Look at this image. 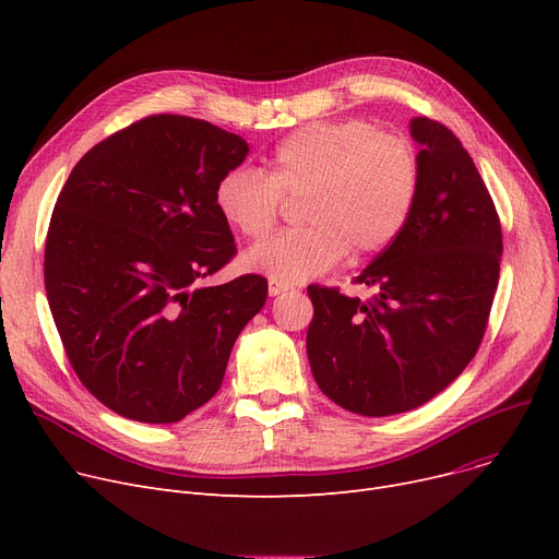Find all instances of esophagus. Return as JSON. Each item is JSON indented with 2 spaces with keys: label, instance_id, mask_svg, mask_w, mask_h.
I'll return each instance as SVG.
<instances>
[{
  "label": "esophagus",
  "instance_id": "1",
  "mask_svg": "<svg viewBox=\"0 0 559 559\" xmlns=\"http://www.w3.org/2000/svg\"><path fill=\"white\" fill-rule=\"evenodd\" d=\"M270 297H278V295H285V292H289L292 287L285 285V283H278V281H270Z\"/></svg>",
  "mask_w": 559,
  "mask_h": 559
}]
</instances>
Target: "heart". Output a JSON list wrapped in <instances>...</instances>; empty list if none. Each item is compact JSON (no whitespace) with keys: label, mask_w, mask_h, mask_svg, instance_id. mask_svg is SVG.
<instances>
[{"label":"heart","mask_w":559,"mask_h":559,"mask_svg":"<svg viewBox=\"0 0 559 559\" xmlns=\"http://www.w3.org/2000/svg\"><path fill=\"white\" fill-rule=\"evenodd\" d=\"M419 186L421 163L407 138L362 120L314 122L276 146L267 171H226L215 205L228 226L255 240L274 228L283 197H304L308 226L274 235L242 258L247 270L292 285L329 272L348 251L365 258L390 247L413 215Z\"/></svg>","instance_id":"b5f03b06"}]
</instances>
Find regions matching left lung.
Instances as JSON below:
<instances>
[{
  "instance_id": "8db88e82",
  "label": "left lung",
  "mask_w": 559,
  "mask_h": 559,
  "mask_svg": "<svg viewBox=\"0 0 559 559\" xmlns=\"http://www.w3.org/2000/svg\"><path fill=\"white\" fill-rule=\"evenodd\" d=\"M419 197L399 238L356 283L373 301L310 285L306 348L319 390L348 413L390 417L447 390L483 342L503 235L480 174L444 127L413 117Z\"/></svg>"
}]
</instances>
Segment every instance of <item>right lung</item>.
Instances as JSON below:
<instances>
[{"label": "right lung", "mask_w": 559, "mask_h": 559, "mask_svg": "<svg viewBox=\"0 0 559 559\" xmlns=\"http://www.w3.org/2000/svg\"><path fill=\"white\" fill-rule=\"evenodd\" d=\"M247 154L211 122L152 115L95 144L58 194L47 301L72 369L112 413L174 424L209 403L264 306L255 274L199 285L235 255L215 188Z\"/></svg>", "instance_id": "right-lung-1"}]
</instances>
